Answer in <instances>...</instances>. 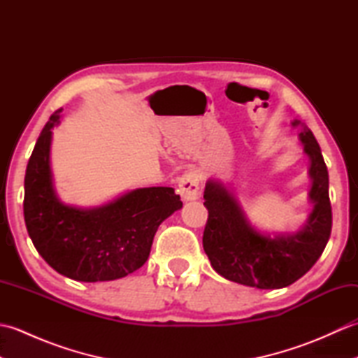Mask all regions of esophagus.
<instances>
[{
    "mask_svg": "<svg viewBox=\"0 0 358 358\" xmlns=\"http://www.w3.org/2000/svg\"><path fill=\"white\" fill-rule=\"evenodd\" d=\"M178 192L183 201H195L200 196V187H199V175L195 172H186L183 177L180 178L178 183Z\"/></svg>",
    "mask_w": 358,
    "mask_h": 358,
    "instance_id": "esophagus-1",
    "label": "esophagus"
}]
</instances>
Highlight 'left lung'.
<instances>
[{
  "label": "left lung",
  "instance_id": "obj_1",
  "mask_svg": "<svg viewBox=\"0 0 358 358\" xmlns=\"http://www.w3.org/2000/svg\"><path fill=\"white\" fill-rule=\"evenodd\" d=\"M292 126L301 127L299 140L309 158L308 199L313 204L299 231H258L231 187L215 178H209L204 187V206L209 212L204 252L212 268L235 283L258 289L286 287L313 268L328 245L332 227L328 167L310 129L300 120H294Z\"/></svg>",
  "mask_w": 358,
  "mask_h": 358
}]
</instances>
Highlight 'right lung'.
I'll return each mask as SVG.
<instances>
[{"label":"right lung","instance_id":"right-lung-1","mask_svg":"<svg viewBox=\"0 0 358 358\" xmlns=\"http://www.w3.org/2000/svg\"><path fill=\"white\" fill-rule=\"evenodd\" d=\"M44 126L24 177V222L35 249L62 275L95 283L126 277L150 254L158 226L183 208L172 187H140L94 208L66 204L55 192L50 169L52 129Z\"/></svg>","mask_w":358,"mask_h":358}]
</instances>
